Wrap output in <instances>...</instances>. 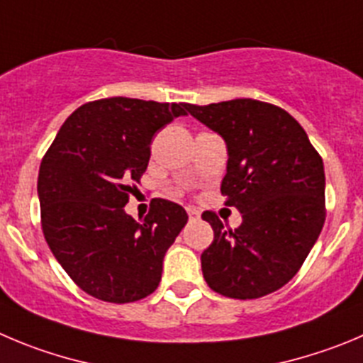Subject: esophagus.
<instances>
[{"mask_svg":"<svg viewBox=\"0 0 363 363\" xmlns=\"http://www.w3.org/2000/svg\"><path fill=\"white\" fill-rule=\"evenodd\" d=\"M188 215L191 220H197L199 216H201V213H199V209H195V208H188Z\"/></svg>","mask_w":363,"mask_h":363,"instance_id":"esophagus-1","label":"esophagus"}]
</instances>
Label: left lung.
I'll return each mask as SVG.
<instances>
[{
    "label": "left lung",
    "mask_w": 363,
    "mask_h": 363,
    "mask_svg": "<svg viewBox=\"0 0 363 363\" xmlns=\"http://www.w3.org/2000/svg\"><path fill=\"white\" fill-rule=\"evenodd\" d=\"M222 135L228 174L220 191L242 213L225 231L211 211L215 238L202 252L209 289L233 299H258L289 283L323 231L324 164L296 118L272 104L236 98L186 107Z\"/></svg>",
    "instance_id": "obj_1"
}]
</instances>
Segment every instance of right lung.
<instances>
[{"instance_id":"1","label":"right lung","mask_w":363,"mask_h":363,"mask_svg":"<svg viewBox=\"0 0 363 363\" xmlns=\"http://www.w3.org/2000/svg\"><path fill=\"white\" fill-rule=\"evenodd\" d=\"M186 107L123 96L84 104L40 162L44 238L67 276L96 299L134 303L157 289L166 250L188 215L154 199L140 223L123 208L147 170L154 134L186 116Z\"/></svg>"}]
</instances>
